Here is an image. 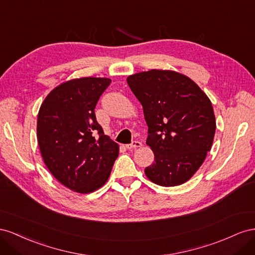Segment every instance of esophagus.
I'll list each match as a JSON object with an SVG mask.
<instances>
[{"label":"esophagus","mask_w":255,"mask_h":255,"mask_svg":"<svg viewBox=\"0 0 255 255\" xmlns=\"http://www.w3.org/2000/svg\"><path fill=\"white\" fill-rule=\"evenodd\" d=\"M141 146H142V143L140 141H133L132 143L126 145V147L128 149H133V148H137V147H141Z\"/></svg>","instance_id":"esophagus-1"}]
</instances>
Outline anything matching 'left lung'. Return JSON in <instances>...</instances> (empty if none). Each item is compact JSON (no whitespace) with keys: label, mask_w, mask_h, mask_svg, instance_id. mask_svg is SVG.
<instances>
[{"label":"left lung","mask_w":255,"mask_h":255,"mask_svg":"<svg viewBox=\"0 0 255 255\" xmlns=\"http://www.w3.org/2000/svg\"><path fill=\"white\" fill-rule=\"evenodd\" d=\"M127 82L143 107L146 144L155 155L145 174L163 187L186 183L213 145L216 119L209 98L190 78L172 70L139 72Z\"/></svg>","instance_id":"obj_1"}]
</instances>
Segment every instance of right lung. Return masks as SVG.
<instances>
[{"instance_id":"add662e5","label":"right lung","mask_w":255,"mask_h":255,"mask_svg":"<svg viewBox=\"0 0 255 255\" xmlns=\"http://www.w3.org/2000/svg\"><path fill=\"white\" fill-rule=\"evenodd\" d=\"M108 78L64 82L43 100L37 118V140L51 174L79 193L103 187L119 156V144L104 133L95 115Z\"/></svg>"}]
</instances>
